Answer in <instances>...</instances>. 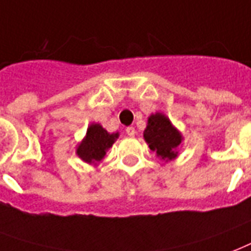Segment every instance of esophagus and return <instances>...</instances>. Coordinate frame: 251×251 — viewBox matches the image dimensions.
Returning a JSON list of instances; mask_svg holds the SVG:
<instances>
[{"instance_id":"1","label":"esophagus","mask_w":251,"mask_h":251,"mask_svg":"<svg viewBox=\"0 0 251 251\" xmlns=\"http://www.w3.org/2000/svg\"><path fill=\"white\" fill-rule=\"evenodd\" d=\"M126 134H127L129 137H134V135H135V129H134L133 126H129V127H126Z\"/></svg>"}]
</instances>
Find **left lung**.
Instances as JSON below:
<instances>
[{
	"label": "left lung",
	"instance_id": "1",
	"mask_svg": "<svg viewBox=\"0 0 251 251\" xmlns=\"http://www.w3.org/2000/svg\"><path fill=\"white\" fill-rule=\"evenodd\" d=\"M143 137L151 150L163 160H171L177 155L175 150L180 145L181 135L162 113L150 116Z\"/></svg>",
	"mask_w": 251,
	"mask_h": 251
}]
</instances>
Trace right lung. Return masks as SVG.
<instances>
[{
	"label": "right lung",
	"instance_id": "add662e5",
	"mask_svg": "<svg viewBox=\"0 0 251 251\" xmlns=\"http://www.w3.org/2000/svg\"><path fill=\"white\" fill-rule=\"evenodd\" d=\"M116 138H118V133L109 134L101 125L93 124L88 127L87 137L77 149V155L88 163L101 160Z\"/></svg>",
	"mask_w": 251,
	"mask_h": 251
}]
</instances>
